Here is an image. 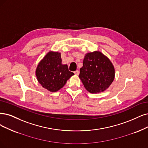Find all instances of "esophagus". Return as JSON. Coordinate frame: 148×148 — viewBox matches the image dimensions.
Wrapping results in <instances>:
<instances>
[{
  "instance_id": "1",
  "label": "esophagus",
  "mask_w": 148,
  "mask_h": 148,
  "mask_svg": "<svg viewBox=\"0 0 148 148\" xmlns=\"http://www.w3.org/2000/svg\"><path fill=\"white\" fill-rule=\"evenodd\" d=\"M74 74H75V75H79V71L78 70L74 71Z\"/></svg>"
}]
</instances>
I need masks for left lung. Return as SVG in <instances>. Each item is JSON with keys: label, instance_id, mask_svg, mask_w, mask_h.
Here are the masks:
<instances>
[{"label": "left lung", "instance_id": "obj_1", "mask_svg": "<svg viewBox=\"0 0 148 148\" xmlns=\"http://www.w3.org/2000/svg\"><path fill=\"white\" fill-rule=\"evenodd\" d=\"M114 75V68L109 58L100 51H94L85 54L79 77L85 89L95 94L107 90Z\"/></svg>", "mask_w": 148, "mask_h": 148}]
</instances>
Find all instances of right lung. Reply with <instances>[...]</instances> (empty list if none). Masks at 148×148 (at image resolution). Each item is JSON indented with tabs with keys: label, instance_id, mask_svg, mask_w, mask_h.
I'll use <instances>...</instances> for the list:
<instances>
[{
	"label": "right lung",
	"instance_id": "add662e5",
	"mask_svg": "<svg viewBox=\"0 0 148 148\" xmlns=\"http://www.w3.org/2000/svg\"><path fill=\"white\" fill-rule=\"evenodd\" d=\"M35 74L43 88L51 92L61 89L74 74L68 70V65L62 64L61 53L49 51L38 63Z\"/></svg>",
	"mask_w": 148,
	"mask_h": 148
}]
</instances>
